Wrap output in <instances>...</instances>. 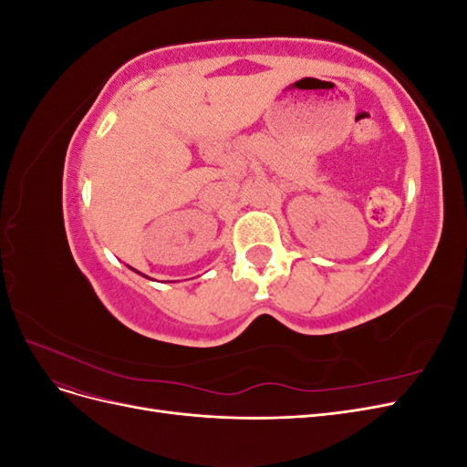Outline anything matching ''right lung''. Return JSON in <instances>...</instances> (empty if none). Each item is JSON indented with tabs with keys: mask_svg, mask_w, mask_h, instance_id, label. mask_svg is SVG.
<instances>
[{
	"mask_svg": "<svg viewBox=\"0 0 467 467\" xmlns=\"http://www.w3.org/2000/svg\"><path fill=\"white\" fill-rule=\"evenodd\" d=\"M134 271H136V268H134ZM138 273V271H136ZM138 275H142V273H138Z\"/></svg>",
	"mask_w": 467,
	"mask_h": 467,
	"instance_id": "add662e5",
	"label": "right lung"
}]
</instances>
